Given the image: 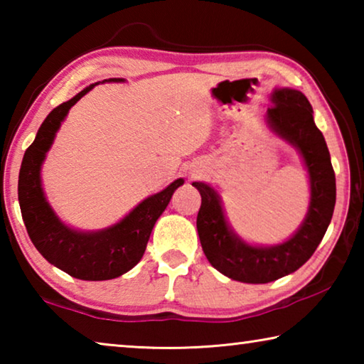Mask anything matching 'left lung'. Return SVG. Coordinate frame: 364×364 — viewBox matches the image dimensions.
Wrapping results in <instances>:
<instances>
[{
  "mask_svg": "<svg viewBox=\"0 0 364 364\" xmlns=\"http://www.w3.org/2000/svg\"><path fill=\"white\" fill-rule=\"evenodd\" d=\"M271 102L268 127L297 147L310 178V205L295 234L276 245L247 244L228 225L217 191L205 183H193L202 197L197 232L207 260L228 278L249 284H267L297 271L321 242L336 205L334 168L323 133L313 120L311 104L292 88L274 90Z\"/></svg>",
  "mask_w": 364,
  "mask_h": 364,
  "instance_id": "obj_1",
  "label": "left lung"
}]
</instances>
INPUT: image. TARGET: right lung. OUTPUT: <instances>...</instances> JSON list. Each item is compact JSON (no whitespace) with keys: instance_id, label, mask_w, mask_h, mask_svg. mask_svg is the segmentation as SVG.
Segmentation results:
<instances>
[{"instance_id":"1","label":"right lung","mask_w":364,"mask_h":364,"mask_svg":"<svg viewBox=\"0 0 364 364\" xmlns=\"http://www.w3.org/2000/svg\"><path fill=\"white\" fill-rule=\"evenodd\" d=\"M104 82L125 80L109 78ZM96 85L86 86L48 114L35 141L23 154L19 171L21 212L36 250L56 268L83 281L114 279L130 271L143 258L152 228L167 208L175 189L184 183L183 178H178L164 191L144 199L119 223L100 231H78L59 220L43 193L41 165L70 107Z\"/></svg>"}]
</instances>
